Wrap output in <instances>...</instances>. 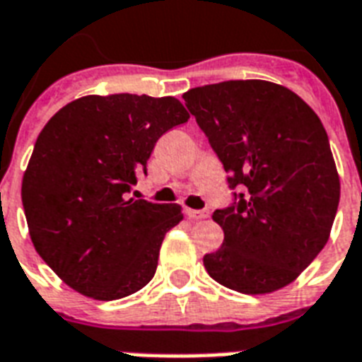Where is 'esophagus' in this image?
Returning a JSON list of instances; mask_svg holds the SVG:
<instances>
[{
  "instance_id": "esophagus-1",
  "label": "esophagus",
  "mask_w": 362,
  "mask_h": 362,
  "mask_svg": "<svg viewBox=\"0 0 362 362\" xmlns=\"http://www.w3.org/2000/svg\"><path fill=\"white\" fill-rule=\"evenodd\" d=\"M185 215L189 217V219H207L209 217V211L207 209H185Z\"/></svg>"
}]
</instances>
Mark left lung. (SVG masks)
Listing matches in <instances>:
<instances>
[{"mask_svg": "<svg viewBox=\"0 0 362 362\" xmlns=\"http://www.w3.org/2000/svg\"><path fill=\"white\" fill-rule=\"evenodd\" d=\"M228 173L236 202L215 209L225 242L207 274L243 295L293 283L329 242L340 202L329 136L300 96L270 81H225L183 94Z\"/></svg>", "mask_w": 362, "mask_h": 362, "instance_id": "1", "label": "left lung"}]
</instances>
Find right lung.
<instances>
[{"label": "right lung", "instance_id": "1", "mask_svg": "<svg viewBox=\"0 0 362 362\" xmlns=\"http://www.w3.org/2000/svg\"><path fill=\"white\" fill-rule=\"evenodd\" d=\"M190 119L172 96H85L45 124L22 179L33 247L62 281L119 300L153 279L177 204L130 198L162 134Z\"/></svg>", "mask_w": 362, "mask_h": 362}]
</instances>
